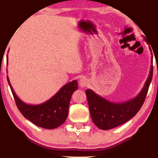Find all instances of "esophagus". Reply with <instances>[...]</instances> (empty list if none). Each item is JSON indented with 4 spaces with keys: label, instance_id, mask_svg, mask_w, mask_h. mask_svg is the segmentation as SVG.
I'll return each mask as SVG.
<instances>
[{
    "label": "esophagus",
    "instance_id": "1",
    "mask_svg": "<svg viewBox=\"0 0 158 158\" xmlns=\"http://www.w3.org/2000/svg\"><path fill=\"white\" fill-rule=\"evenodd\" d=\"M88 83V81L85 78V77H83V78H81L79 81V84L81 88H84L85 87V86H87Z\"/></svg>",
    "mask_w": 158,
    "mask_h": 158
}]
</instances>
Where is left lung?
<instances>
[{"instance_id": "obj_1", "label": "left lung", "mask_w": 158, "mask_h": 158, "mask_svg": "<svg viewBox=\"0 0 158 158\" xmlns=\"http://www.w3.org/2000/svg\"><path fill=\"white\" fill-rule=\"evenodd\" d=\"M152 72L153 67L151 64L148 77L139 94L135 98L122 103L112 102L96 94L94 90H86L90 116L96 127L103 130H109L120 126L134 117L143 105L152 81Z\"/></svg>"}]
</instances>
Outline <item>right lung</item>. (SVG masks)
Segmentation results:
<instances>
[{"instance_id": "add662e5", "label": "right lung", "mask_w": 158, "mask_h": 158, "mask_svg": "<svg viewBox=\"0 0 158 158\" xmlns=\"http://www.w3.org/2000/svg\"><path fill=\"white\" fill-rule=\"evenodd\" d=\"M8 62L7 55V64ZM7 80L17 107L26 118L36 126L48 129L57 128L65 122L71 96L78 88L76 80L62 86L49 100L36 105L28 104L21 101L15 94L8 76Z\"/></svg>"}]
</instances>
